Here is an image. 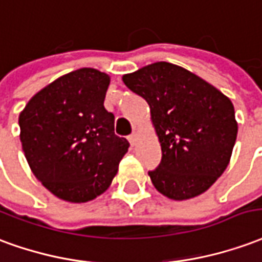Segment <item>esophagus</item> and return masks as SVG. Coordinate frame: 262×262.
Instances as JSON below:
<instances>
[{"instance_id":"obj_1","label":"esophagus","mask_w":262,"mask_h":262,"mask_svg":"<svg viewBox=\"0 0 262 262\" xmlns=\"http://www.w3.org/2000/svg\"><path fill=\"white\" fill-rule=\"evenodd\" d=\"M128 142H129V145H131V146H134V145L137 144V134L134 133V134H131V135H129Z\"/></svg>"}]
</instances>
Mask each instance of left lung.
<instances>
[{"label":"left lung","instance_id":"8db88e82","mask_svg":"<svg viewBox=\"0 0 262 262\" xmlns=\"http://www.w3.org/2000/svg\"><path fill=\"white\" fill-rule=\"evenodd\" d=\"M149 104L162 160L148 171L155 188L171 200L207 191L228 167L237 137L234 107L216 88L170 62H155L123 76Z\"/></svg>","mask_w":262,"mask_h":262}]
</instances>
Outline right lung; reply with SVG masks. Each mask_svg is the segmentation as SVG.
Segmentation results:
<instances>
[{
    "label": "right lung",
    "mask_w": 262,
    "mask_h": 262,
    "mask_svg": "<svg viewBox=\"0 0 262 262\" xmlns=\"http://www.w3.org/2000/svg\"><path fill=\"white\" fill-rule=\"evenodd\" d=\"M110 78L93 68L61 76L19 114L20 142L36 179L64 201L88 202L112 184L128 141L103 103Z\"/></svg>",
    "instance_id": "right-lung-1"
}]
</instances>
